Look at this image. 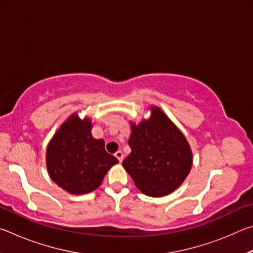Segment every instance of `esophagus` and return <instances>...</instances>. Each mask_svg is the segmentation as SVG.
<instances>
[{"label": "esophagus", "instance_id": "34e87169", "mask_svg": "<svg viewBox=\"0 0 253 253\" xmlns=\"http://www.w3.org/2000/svg\"><path fill=\"white\" fill-rule=\"evenodd\" d=\"M115 156L117 157V160L119 161V163L123 162V160H124V154H123L121 151H118V152L115 153Z\"/></svg>", "mask_w": 253, "mask_h": 253}]
</instances>
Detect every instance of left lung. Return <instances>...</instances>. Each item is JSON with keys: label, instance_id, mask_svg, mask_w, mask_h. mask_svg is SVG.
I'll list each match as a JSON object with an SVG mask.
<instances>
[{"label": "left lung", "instance_id": "1", "mask_svg": "<svg viewBox=\"0 0 253 253\" xmlns=\"http://www.w3.org/2000/svg\"><path fill=\"white\" fill-rule=\"evenodd\" d=\"M138 125L130 123L131 152L123 168L142 193L152 198L169 195L182 185L193 164L187 139L160 107Z\"/></svg>", "mask_w": 253, "mask_h": 253}]
</instances>
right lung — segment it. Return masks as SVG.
I'll list each match as a JSON object with an SVG mask.
<instances>
[{"label": "right lung", "mask_w": 253, "mask_h": 253, "mask_svg": "<svg viewBox=\"0 0 253 253\" xmlns=\"http://www.w3.org/2000/svg\"><path fill=\"white\" fill-rule=\"evenodd\" d=\"M89 117L74 113L59 127L45 154L49 176L68 193L80 195L100 186L107 172L118 160L106 152L105 142L93 138Z\"/></svg>", "instance_id": "right-lung-1"}]
</instances>
